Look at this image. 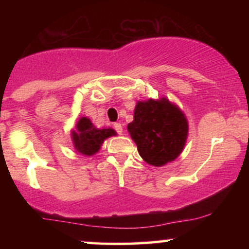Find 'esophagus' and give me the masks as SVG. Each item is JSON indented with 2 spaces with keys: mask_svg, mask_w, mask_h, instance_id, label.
<instances>
[{
  "mask_svg": "<svg viewBox=\"0 0 249 249\" xmlns=\"http://www.w3.org/2000/svg\"><path fill=\"white\" fill-rule=\"evenodd\" d=\"M113 127H115L117 133H119V134L123 133V126H122L121 123H115V124H113Z\"/></svg>",
  "mask_w": 249,
  "mask_h": 249,
  "instance_id": "esophagus-1",
  "label": "esophagus"
}]
</instances>
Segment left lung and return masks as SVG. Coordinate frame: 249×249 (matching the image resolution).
<instances>
[{
	"label": "left lung",
	"mask_w": 249,
	"mask_h": 249,
	"mask_svg": "<svg viewBox=\"0 0 249 249\" xmlns=\"http://www.w3.org/2000/svg\"><path fill=\"white\" fill-rule=\"evenodd\" d=\"M127 130L142 158L160 167L181 153L188 125L184 113L167 99H148L136 105L133 122Z\"/></svg>",
	"instance_id": "obj_1"
}]
</instances>
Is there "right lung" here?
Instances as JSON below:
<instances>
[{
  "label": "right lung",
  "instance_id": "obj_1",
  "mask_svg": "<svg viewBox=\"0 0 249 249\" xmlns=\"http://www.w3.org/2000/svg\"><path fill=\"white\" fill-rule=\"evenodd\" d=\"M77 132H72L73 144L76 150L85 156H92L101 148V145L105 139L111 136H115L116 132L112 128H99L95 127L90 119L83 117L77 123Z\"/></svg>",
  "mask_w": 249,
  "mask_h": 249
}]
</instances>
